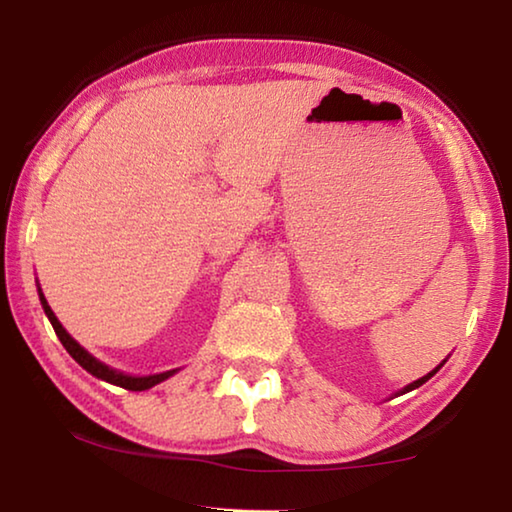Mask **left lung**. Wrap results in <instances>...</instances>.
Here are the masks:
<instances>
[{
  "instance_id": "left-lung-1",
  "label": "left lung",
  "mask_w": 512,
  "mask_h": 512,
  "mask_svg": "<svg viewBox=\"0 0 512 512\" xmlns=\"http://www.w3.org/2000/svg\"><path fill=\"white\" fill-rule=\"evenodd\" d=\"M445 363V361H443ZM443 363H440V366H443ZM440 366L438 368H433L431 372H429V375H424V377H420V379H415L413 381V384H409V386H406V388H402V391L400 393H395V395H404V393H409V391H413V388H418V386H422L424 384V381H427V379H431L433 375H436V372L440 370Z\"/></svg>"
}]
</instances>
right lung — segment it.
<instances>
[{
    "label": "right lung",
    "instance_id": "obj_1",
    "mask_svg": "<svg viewBox=\"0 0 512 512\" xmlns=\"http://www.w3.org/2000/svg\"><path fill=\"white\" fill-rule=\"evenodd\" d=\"M38 296H40L42 309H45V314H47V318H49L51 327H54L56 336L60 339V343H63V348H65L69 354H72V359H74L76 363H79V366H83L85 370H88L90 375L99 377V379H103V381H108V384H115V386L126 388V391H146V388H153L155 384H160V381L169 379L171 375H176V372H178V368H176V370L160 372V375L133 377V375H124V372H119V370H115V368L106 366V363H101L99 359H94L88 350L81 348V345L76 343V341L72 339V336L67 334V329H65L63 325H60V320L56 318L54 311H51L49 302H47V298H45V293H42L40 289H38Z\"/></svg>",
    "mask_w": 512,
    "mask_h": 512
}]
</instances>
